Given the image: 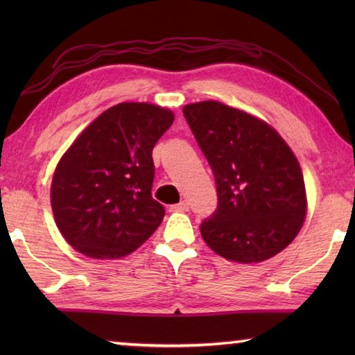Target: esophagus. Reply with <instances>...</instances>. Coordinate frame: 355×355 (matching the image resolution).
Segmentation results:
<instances>
[{"instance_id":"1","label":"esophagus","mask_w":355,"mask_h":355,"mask_svg":"<svg viewBox=\"0 0 355 355\" xmlns=\"http://www.w3.org/2000/svg\"><path fill=\"white\" fill-rule=\"evenodd\" d=\"M188 209H189V203L186 200L175 203V205H171V211H188Z\"/></svg>"}]
</instances>
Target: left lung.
Returning a JSON list of instances; mask_svg holds the SVG:
<instances>
[{
  "label": "left lung",
  "mask_w": 355,
  "mask_h": 355,
  "mask_svg": "<svg viewBox=\"0 0 355 355\" xmlns=\"http://www.w3.org/2000/svg\"><path fill=\"white\" fill-rule=\"evenodd\" d=\"M214 173L218 208L202 222L203 241L238 263H260L284 250L307 213L299 161L271 125L207 100L183 107Z\"/></svg>",
  "instance_id": "left-lung-1"
}]
</instances>
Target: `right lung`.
I'll return each mask as SVG.
<instances>
[{"label": "right lung", "mask_w": 355, "mask_h": 355, "mask_svg": "<svg viewBox=\"0 0 355 355\" xmlns=\"http://www.w3.org/2000/svg\"><path fill=\"white\" fill-rule=\"evenodd\" d=\"M173 112L119 103L76 137L51 182L56 225L80 254L105 260L131 254L153 235L164 207L152 197V150Z\"/></svg>", "instance_id": "1"}]
</instances>
